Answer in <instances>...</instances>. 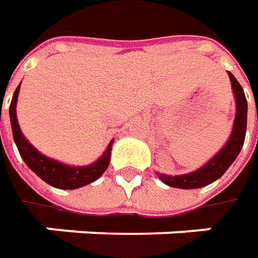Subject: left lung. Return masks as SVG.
I'll return each instance as SVG.
<instances>
[{
    "instance_id": "obj_1",
    "label": "left lung",
    "mask_w": 258,
    "mask_h": 258,
    "mask_svg": "<svg viewBox=\"0 0 258 258\" xmlns=\"http://www.w3.org/2000/svg\"><path fill=\"white\" fill-rule=\"evenodd\" d=\"M228 76L231 80L235 104H237L233 132L230 135L228 142L224 145L223 149L218 154L214 155V158H211L207 164L194 172L176 175V176L158 173L159 179L166 185L172 188H182V189L203 188L205 185H210L218 178H221L240 154L244 145V139H245V131H247V99H245L243 87L237 82V79L230 72H228Z\"/></svg>"
}]
</instances>
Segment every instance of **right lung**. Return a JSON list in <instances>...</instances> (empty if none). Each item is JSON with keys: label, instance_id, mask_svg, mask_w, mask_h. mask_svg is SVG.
<instances>
[{"label": "right lung", "instance_id": "right-lung-1", "mask_svg": "<svg viewBox=\"0 0 258 258\" xmlns=\"http://www.w3.org/2000/svg\"><path fill=\"white\" fill-rule=\"evenodd\" d=\"M20 86L21 83L15 89L13 100L10 104V119H11L14 142L27 166L35 175H38L44 182L51 186H55V188H60V189H76V188L94 182L97 178H100L110 162V151H112L113 141H110V144L107 145L103 155L96 162L86 165V166H70V165L61 164V162L54 161L41 152H38L34 146L25 139L21 129H20L18 120H17L15 107H17V99H18V93H20Z\"/></svg>", "mask_w": 258, "mask_h": 258}]
</instances>
